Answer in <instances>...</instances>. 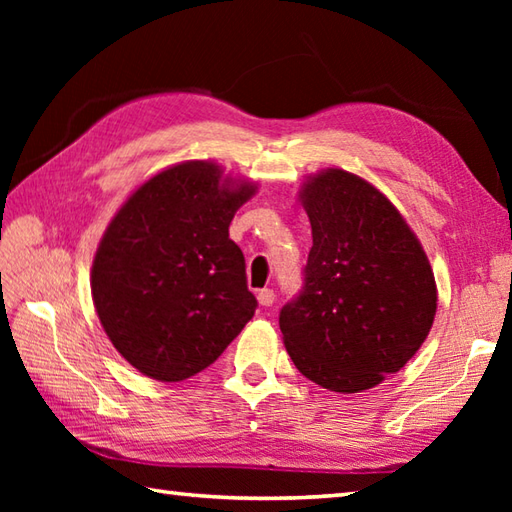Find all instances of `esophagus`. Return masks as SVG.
Wrapping results in <instances>:
<instances>
[{"label":"esophagus","mask_w":512,"mask_h":512,"mask_svg":"<svg viewBox=\"0 0 512 512\" xmlns=\"http://www.w3.org/2000/svg\"><path fill=\"white\" fill-rule=\"evenodd\" d=\"M257 301H259V306H264V308L273 306V301H275V290H270V288H262V290L257 292Z\"/></svg>","instance_id":"obj_1"}]
</instances>
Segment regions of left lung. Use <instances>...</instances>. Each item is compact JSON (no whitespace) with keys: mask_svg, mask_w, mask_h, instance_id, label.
Wrapping results in <instances>:
<instances>
[{"mask_svg":"<svg viewBox=\"0 0 512 512\" xmlns=\"http://www.w3.org/2000/svg\"><path fill=\"white\" fill-rule=\"evenodd\" d=\"M312 226L303 284L279 312L299 372L356 394L400 372L427 339L438 292L429 259L398 209L363 178L321 171L303 184Z\"/></svg>","mask_w":512,"mask_h":512,"instance_id":"left-lung-1","label":"left lung"}]
</instances>
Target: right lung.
Masks as SVG:
<instances>
[{
    "mask_svg": "<svg viewBox=\"0 0 512 512\" xmlns=\"http://www.w3.org/2000/svg\"><path fill=\"white\" fill-rule=\"evenodd\" d=\"M253 184L228 187L213 162L191 160L147 180L107 226L92 266L103 330L140 374L178 383L215 363L257 299L228 237Z\"/></svg>",
    "mask_w": 512,
    "mask_h": 512,
    "instance_id": "obj_1",
    "label": "right lung"
}]
</instances>
